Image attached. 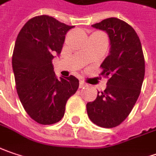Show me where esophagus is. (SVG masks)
<instances>
[{"mask_svg": "<svg viewBox=\"0 0 156 156\" xmlns=\"http://www.w3.org/2000/svg\"><path fill=\"white\" fill-rule=\"evenodd\" d=\"M88 86V84L86 83V82H84L83 81H81L80 82V88L82 89V88H85V87H87Z\"/></svg>", "mask_w": 156, "mask_h": 156, "instance_id": "1", "label": "esophagus"}]
</instances>
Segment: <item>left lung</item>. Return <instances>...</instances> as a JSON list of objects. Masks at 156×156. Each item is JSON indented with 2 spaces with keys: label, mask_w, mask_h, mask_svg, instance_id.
Masks as SVG:
<instances>
[{
  "label": "left lung",
  "mask_w": 156,
  "mask_h": 156,
  "mask_svg": "<svg viewBox=\"0 0 156 156\" xmlns=\"http://www.w3.org/2000/svg\"><path fill=\"white\" fill-rule=\"evenodd\" d=\"M92 27L105 30L111 42L110 54L100 67L109 78L107 87L95 101L87 104L90 119L98 126L112 128L132 112L140 96L145 75V59L140 40L133 28L111 17Z\"/></svg>",
  "instance_id": "obj_1"
}]
</instances>
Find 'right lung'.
<instances>
[{
    "label": "right lung",
    "mask_w": 156,
    "mask_h": 156,
    "mask_svg": "<svg viewBox=\"0 0 156 156\" xmlns=\"http://www.w3.org/2000/svg\"><path fill=\"white\" fill-rule=\"evenodd\" d=\"M74 27L49 16H37L28 21L16 37L12 56L16 91L25 112L38 124L60 120L68 98L78 90L79 80L73 75L58 79L51 62Z\"/></svg>",
    "instance_id": "1"
}]
</instances>
